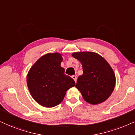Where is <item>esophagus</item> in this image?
Here are the masks:
<instances>
[{
  "instance_id": "esophagus-1",
  "label": "esophagus",
  "mask_w": 135,
  "mask_h": 135,
  "mask_svg": "<svg viewBox=\"0 0 135 135\" xmlns=\"http://www.w3.org/2000/svg\"><path fill=\"white\" fill-rule=\"evenodd\" d=\"M72 78L73 79V80H75V83H76V80H77V77L76 76H75V75H73L72 76Z\"/></svg>"
}]
</instances>
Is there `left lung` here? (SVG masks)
<instances>
[{
    "mask_svg": "<svg viewBox=\"0 0 135 135\" xmlns=\"http://www.w3.org/2000/svg\"><path fill=\"white\" fill-rule=\"evenodd\" d=\"M72 56L82 64L83 73L79 76L75 87L84 100L94 105L105 101L115 85V76L110 65L92 52H75Z\"/></svg>",
    "mask_w": 135,
    "mask_h": 135,
    "instance_id": "left-lung-1",
    "label": "left lung"
}]
</instances>
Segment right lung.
<instances>
[{"mask_svg":"<svg viewBox=\"0 0 135 135\" xmlns=\"http://www.w3.org/2000/svg\"><path fill=\"white\" fill-rule=\"evenodd\" d=\"M59 53L47 54L32 66L27 75L31 95L37 103L52 107L61 103L66 91L75 85L73 79L64 73Z\"/></svg>","mask_w":135,"mask_h":135,"instance_id":"obj_1","label":"right lung"}]
</instances>
